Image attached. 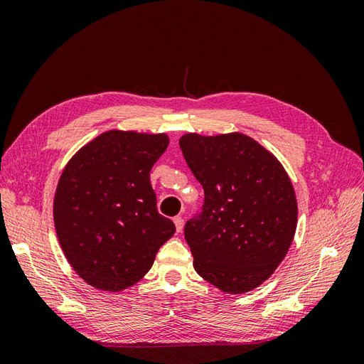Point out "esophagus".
<instances>
[{
  "mask_svg": "<svg viewBox=\"0 0 364 364\" xmlns=\"http://www.w3.org/2000/svg\"><path fill=\"white\" fill-rule=\"evenodd\" d=\"M173 222H174V225H176V230H178V232H182V229H183V218H182L181 215H178V217L173 218Z\"/></svg>",
  "mask_w": 364,
  "mask_h": 364,
  "instance_id": "34e87169",
  "label": "esophagus"
}]
</instances>
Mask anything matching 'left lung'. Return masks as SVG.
<instances>
[{
    "label": "left lung",
    "instance_id": "left-lung-1",
    "mask_svg": "<svg viewBox=\"0 0 364 364\" xmlns=\"http://www.w3.org/2000/svg\"><path fill=\"white\" fill-rule=\"evenodd\" d=\"M205 191L202 213L185 225L200 277L225 293L257 289L287 255L296 232L294 188L281 162L243 134L179 139Z\"/></svg>",
    "mask_w": 364,
    "mask_h": 364
}]
</instances>
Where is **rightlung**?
I'll use <instances>...</instances> for the list:
<instances>
[{
    "instance_id": "right-lung-1",
    "label": "right lung",
    "mask_w": 364,
    "mask_h": 364,
    "mask_svg": "<svg viewBox=\"0 0 364 364\" xmlns=\"http://www.w3.org/2000/svg\"><path fill=\"white\" fill-rule=\"evenodd\" d=\"M168 147L165 134L109 130L65 167L54 226L71 267L92 287L121 291L151 269L176 226L156 209L150 170Z\"/></svg>"
}]
</instances>
